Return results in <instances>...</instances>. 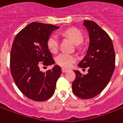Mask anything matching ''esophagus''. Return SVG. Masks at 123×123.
Wrapping results in <instances>:
<instances>
[{"label":"esophagus","instance_id":"obj_1","mask_svg":"<svg viewBox=\"0 0 123 123\" xmlns=\"http://www.w3.org/2000/svg\"><path fill=\"white\" fill-rule=\"evenodd\" d=\"M67 71H68V70L67 69V68H62V72H63V73H64V72H67Z\"/></svg>","mask_w":123,"mask_h":123}]
</instances>
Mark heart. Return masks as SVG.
Listing matches in <instances>:
<instances>
[{"label":"heart","instance_id":"obj_1","mask_svg":"<svg viewBox=\"0 0 123 123\" xmlns=\"http://www.w3.org/2000/svg\"><path fill=\"white\" fill-rule=\"evenodd\" d=\"M62 35L70 38L76 44L80 45L84 40V36L80 31L76 28H70L61 32ZM47 45L51 53H56L59 47V39L55 34L49 36L47 41ZM76 60V56L72 54L61 53L56 57V62L62 67H70Z\"/></svg>","mask_w":123,"mask_h":123}]
</instances>
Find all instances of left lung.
<instances>
[{
	"instance_id": "left-lung-1",
	"label": "left lung",
	"mask_w": 123,
	"mask_h": 123,
	"mask_svg": "<svg viewBox=\"0 0 123 123\" xmlns=\"http://www.w3.org/2000/svg\"><path fill=\"white\" fill-rule=\"evenodd\" d=\"M83 24L89 32L90 44L78 66L88 68V74L74 70L76 78L72 87L77 97L87 99L100 93L109 82L115 67V54L112 40L103 29L90 20H84Z\"/></svg>"
}]
</instances>
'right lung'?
Wrapping results in <instances>:
<instances>
[{
  "mask_svg": "<svg viewBox=\"0 0 123 123\" xmlns=\"http://www.w3.org/2000/svg\"><path fill=\"white\" fill-rule=\"evenodd\" d=\"M59 28L52 24L31 23L18 33L13 41L10 61L12 78L21 92L31 100L43 101L51 98L61 74L58 65L46 72L39 68L41 64L49 66L55 63L47 41L51 33Z\"/></svg>",
  "mask_w": 123,
  "mask_h": 123,
  "instance_id": "obj_1",
  "label": "right lung"
}]
</instances>
